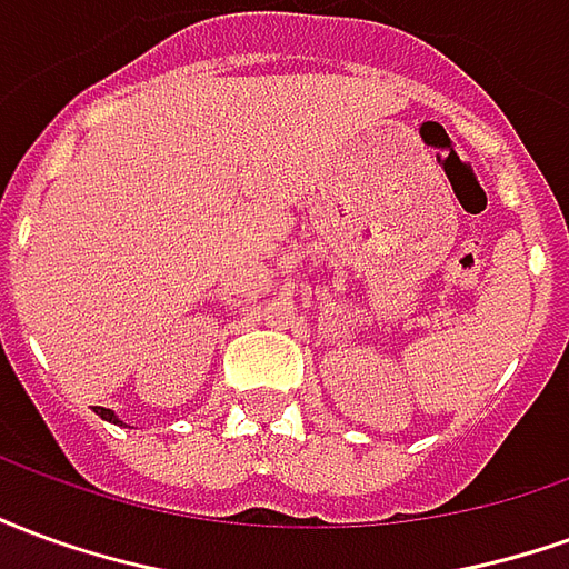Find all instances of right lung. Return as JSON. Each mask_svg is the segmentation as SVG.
<instances>
[{"instance_id":"obj_1","label":"right lung","mask_w":569,"mask_h":569,"mask_svg":"<svg viewBox=\"0 0 569 569\" xmlns=\"http://www.w3.org/2000/svg\"><path fill=\"white\" fill-rule=\"evenodd\" d=\"M97 415H100L103 420H109V423H118V418L109 411V408H97Z\"/></svg>"}]
</instances>
